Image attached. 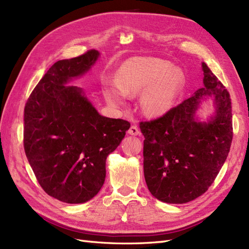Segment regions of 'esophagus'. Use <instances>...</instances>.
<instances>
[{
    "mask_svg": "<svg viewBox=\"0 0 249 249\" xmlns=\"http://www.w3.org/2000/svg\"><path fill=\"white\" fill-rule=\"evenodd\" d=\"M127 133H129L130 135H133V136H137V135H139V130H138L137 125H135V124L131 125L130 129L127 130Z\"/></svg>",
    "mask_w": 249,
    "mask_h": 249,
    "instance_id": "obj_1",
    "label": "esophagus"
}]
</instances>
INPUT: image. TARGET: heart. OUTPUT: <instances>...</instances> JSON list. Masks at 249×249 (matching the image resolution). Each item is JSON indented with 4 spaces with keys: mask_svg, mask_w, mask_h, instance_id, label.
<instances>
[{
    "mask_svg": "<svg viewBox=\"0 0 249 249\" xmlns=\"http://www.w3.org/2000/svg\"><path fill=\"white\" fill-rule=\"evenodd\" d=\"M183 82V72L166 61L157 58H133L120 67L116 83H105L103 92L113 106H124L126 96L142 92V111L149 116H160L172 107Z\"/></svg>",
    "mask_w": 249,
    "mask_h": 249,
    "instance_id": "obj_1",
    "label": "heart"
}]
</instances>
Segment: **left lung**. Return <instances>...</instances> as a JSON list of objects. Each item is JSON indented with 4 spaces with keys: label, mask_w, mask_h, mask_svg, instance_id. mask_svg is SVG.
I'll use <instances>...</instances> for the list:
<instances>
[{
    "label": "left lung",
    "mask_w": 249,
    "mask_h": 249,
    "mask_svg": "<svg viewBox=\"0 0 249 249\" xmlns=\"http://www.w3.org/2000/svg\"><path fill=\"white\" fill-rule=\"evenodd\" d=\"M205 88L159 118L140 122L143 170L149 192L167 203L197 198L213 184L232 140L231 103L222 83L201 63ZM213 97L216 114L208 124L194 118L200 100Z\"/></svg>",
    "instance_id": "1"
}]
</instances>
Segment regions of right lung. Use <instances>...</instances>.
Returning a JSON list of instances; mask_svg holds the SVG:
<instances>
[{
	"label": "right lung",
	"instance_id": "obj_1",
	"mask_svg": "<svg viewBox=\"0 0 249 249\" xmlns=\"http://www.w3.org/2000/svg\"><path fill=\"white\" fill-rule=\"evenodd\" d=\"M99 57L89 50L53 64L25 106L24 148L42 189L66 203H81L99 193L106 159L131 124L100 115L76 86H64L86 72Z\"/></svg>",
	"mask_w": 249,
	"mask_h": 249
}]
</instances>
